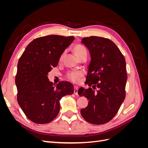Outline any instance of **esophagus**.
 <instances>
[{
    "mask_svg": "<svg viewBox=\"0 0 148 148\" xmlns=\"http://www.w3.org/2000/svg\"><path fill=\"white\" fill-rule=\"evenodd\" d=\"M78 88L77 86L74 87V94L75 95H78Z\"/></svg>",
    "mask_w": 148,
    "mask_h": 148,
    "instance_id": "obj_1",
    "label": "esophagus"
}]
</instances>
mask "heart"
Returning a JSON list of instances; mask_svg holds the SVG:
<instances>
[{
	"instance_id": "obj_1",
	"label": "heart",
	"mask_w": 148,
	"mask_h": 148,
	"mask_svg": "<svg viewBox=\"0 0 148 148\" xmlns=\"http://www.w3.org/2000/svg\"><path fill=\"white\" fill-rule=\"evenodd\" d=\"M73 51L75 54L76 55L78 58L80 56H82L83 54H86V50L83 46L80 45V44H77L73 48ZM62 56L60 57V59H62ZM83 76V73L82 71H71L67 73L66 77L70 81L73 82L74 83H78L81 78Z\"/></svg>"
}]
</instances>
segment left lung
Listing matches in <instances>:
<instances>
[{"label": "left lung", "instance_id": "8db88e82", "mask_svg": "<svg viewBox=\"0 0 148 148\" xmlns=\"http://www.w3.org/2000/svg\"><path fill=\"white\" fill-rule=\"evenodd\" d=\"M81 42L90 53L86 83L91 86L78 90V95L89 101L81 114L89 123L104 124L115 117L125 99L126 62L117 46L109 39L90 36L83 38Z\"/></svg>", "mask_w": 148, "mask_h": 148}]
</instances>
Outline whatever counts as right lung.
Segmentation results:
<instances>
[{"label": "right lung", "instance_id": "1", "mask_svg": "<svg viewBox=\"0 0 148 148\" xmlns=\"http://www.w3.org/2000/svg\"><path fill=\"white\" fill-rule=\"evenodd\" d=\"M74 39V36L59 35L35 39L18 62V103L28 119L35 123L52 122L60 111L61 98L73 93L72 84L61 82L53 85L47 75L53 66H57L62 53Z\"/></svg>", "mask_w": 148, "mask_h": 148}]
</instances>
